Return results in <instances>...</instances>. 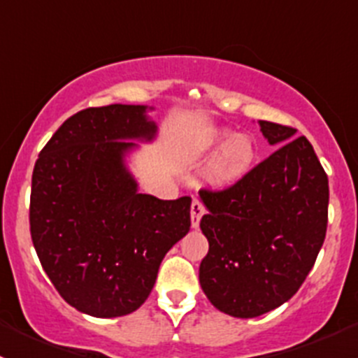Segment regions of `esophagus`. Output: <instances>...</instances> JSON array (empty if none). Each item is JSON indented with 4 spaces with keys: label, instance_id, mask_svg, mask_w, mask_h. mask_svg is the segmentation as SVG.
Masks as SVG:
<instances>
[{
    "label": "esophagus",
    "instance_id": "esophagus-1",
    "mask_svg": "<svg viewBox=\"0 0 358 358\" xmlns=\"http://www.w3.org/2000/svg\"><path fill=\"white\" fill-rule=\"evenodd\" d=\"M204 213H206L204 204H202L199 199H194L192 206H190V220H192L194 229H197V227H199V222H201V218Z\"/></svg>",
    "mask_w": 358,
    "mask_h": 358
}]
</instances>
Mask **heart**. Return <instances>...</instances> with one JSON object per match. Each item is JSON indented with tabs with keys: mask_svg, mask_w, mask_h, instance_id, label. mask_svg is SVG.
I'll use <instances>...</instances> for the list:
<instances>
[{
	"mask_svg": "<svg viewBox=\"0 0 358 358\" xmlns=\"http://www.w3.org/2000/svg\"><path fill=\"white\" fill-rule=\"evenodd\" d=\"M202 149L206 152H215L220 149L209 166V180L220 187L232 185L244 178L256 159V145L251 136H234L229 129H215L204 140Z\"/></svg>",
	"mask_w": 358,
	"mask_h": 358,
	"instance_id": "1",
	"label": "heart"
}]
</instances>
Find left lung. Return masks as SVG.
<instances>
[{
	"instance_id": "1",
	"label": "left lung",
	"mask_w": 358,
	"mask_h": 358,
	"mask_svg": "<svg viewBox=\"0 0 358 358\" xmlns=\"http://www.w3.org/2000/svg\"><path fill=\"white\" fill-rule=\"evenodd\" d=\"M277 150L223 190H201L209 251L199 282L213 306L239 319L277 308L305 282L327 230L329 182L305 136L259 121Z\"/></svg>"
}]
</instances>
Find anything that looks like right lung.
<instances>
[{
  "label": "right lung",
  "mask_w": 358,
  "mask_h": 358,
  "mask_svg": "<svg viewBox=\"0 0 358 358\" xmlns=\"http://www.w3.org/2000/svg\"><path fill=\"white\" fill-rule=\"evenodd\" d=\"M145 106L112 103L71 115L39 152L29 223L43 270L59 294L99 319L143 305L159 265L190 230V199L140 194L124 164L135 142L156 136Z\"/></svg>",
  "instance_id": "right-lung-1"
}]
</instances>
